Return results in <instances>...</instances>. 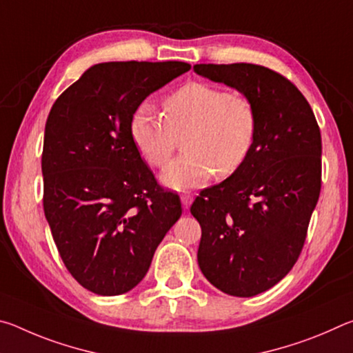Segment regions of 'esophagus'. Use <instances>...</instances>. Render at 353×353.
<instances>
[{"instance_id":"34e87169","label":"esophagus","mask_w":353,"mask_h":353,"mask_svg":"<svg viewBox=\"0 0 353 353\" xmlns=\"http://www.w3.org/2000/svg\"><path fill=\"white\" fill-rule=\"evenodd\" d=\"M181 201H182V205H183L185 210H188L190 205H191V202H193V196L182 194V196H181Z\"/></svg>"}]
</instances>
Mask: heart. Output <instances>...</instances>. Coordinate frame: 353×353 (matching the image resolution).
<instances>
[{
    "instance_id": "obj_1",
    "label": "heart",
    "mask_w": 353,
    "mask_h": 353,
    "mask_svg": "<svg viewBox=\"0 0 353 353\" xmlns=\"http://www.w3.org/2000/svg\"><path fill=\"white\" fill-rule=\"evenodd\" d=\"M137 151L154 168H163L183 134L181 157L163 171L162 182L172 190L204 185L216 171L234 174L246 162L256 137V112L241 94L205 82H188L163 101V117L143 103L129 119Z\"/></svg>"
}]
</instances>
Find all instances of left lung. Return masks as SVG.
Here are the masks:
<instances>
[{
	"instance_id": "1",
	"label": "left lung",
	"mask_w": 353,
	"mask_h": 353,
	"mask_svg": "<svg viewBox=\"0 0 353 353\" xmlns=\"http://www.w3.org/2000/svg\"><path fill=\"white\" fill-rule=\"evenodd\" d=\"M194 73L235 88L256 112L246 162L201 191L190 212L202 236V274L225 294L252 297L294 266L321 191V132L294 83L254 63H199Z\"/></svg>"
}]
</instances>
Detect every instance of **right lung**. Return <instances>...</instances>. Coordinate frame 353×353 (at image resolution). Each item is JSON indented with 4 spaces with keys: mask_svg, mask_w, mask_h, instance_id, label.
Instances as JSON below:
<instances>
[{
    "mask_svg": "<svg viewBox=\"0 0 353 353\" xmlns=\"http://www.w3.org/2000/svg\"><path fill=\"white\" fill-rule=\"evenodd\" d=\"M185 62H104L70 85L48 115L43 210L62 260L83 288L118 296L139 285L182 205L159 187L129 134L132 112Z\"/></svg>",
    "mask_w": 353,
    "mask_h": 353,
    "instance_id": "add662e5",
    "label": "right lung"
}]
</instances>
